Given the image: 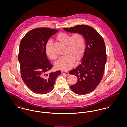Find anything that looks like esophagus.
<instances>
[{"label":"esophagus","mask_w":127,"mask_h":127,"mask_svg":"<svg viewBox=\"0 0 127 127\" xmlns=\"http://www.w3.org/2000/svg\"><path fill=\"white\" fill-rule=\"evenodd\" d=\"M62 73H63V74H65V75H69V73L67 72H66V71H62Z\"/></svg>","instance_id":"1"}]
</instances>
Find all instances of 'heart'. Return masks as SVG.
I'll return each instance as SVG.
<instances>
[{
  "label": "heart",
  "mask_w": 127,
  "mask_h": 127,
  "mask_svg": "<svg viewBox=\"0 0 127 127\" xmlns=\"http://www.w3.org/2000/svg\"><path fill=\"white\" fill-rule=\"evenodd\" d=\"M57 40L60 43L66 45V55L61 57L56 64L57 69L67 70L73 65L75 60L78 61L82 57L85 49V41L84 36L80 33H76L72 35L65 33H61L56 37ZM47 56L52 60H55L57 56L53 53L52 49V43L48 41L46 43L45 48Z\"/></svg>",
  "instance_id": "obj_1"
}]
</instances>
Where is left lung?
<instances>
[{
	"label": "left lung",
	"instance_id": "obj_1",
	"mask_svg": "<svg viewBox=\"0 0 127 127\" xmlns=\"http://www.w3.org/2000/svg\"><path fill=\"white\" fill-rule=\"evenodd\" d=\"M67 32L78 33L84 36L86 46L80 64L69 74L77 77L76 84L70 86L75 93L84 95L94 91L101 81L107 62L105 43L103 38L93 27L78 25L64 28Z\"/></svg>",
	"mask_w": 127,
	"mask_h": 127
}]
</instances>
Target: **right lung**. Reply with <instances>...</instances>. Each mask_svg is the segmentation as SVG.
<instances>
[{"label":"right lung","instance_id":"obj_1","mask_svg":"<svg viewBox=\"0 0 127 127\" xmlns=\"http://www.w3.org/2000/svg\"><path fill=\"white\" fill-rule=\"evenodd\" d=\"M58 30L46 27L29 31L22 38L18 54L20 75L26 86L37 94L50 92L54 88L55 81L61 71L46 74L52 69L46 54L48 39Z\"/></svg>","mask_w":127,"mask_h":127}]
</instances>
